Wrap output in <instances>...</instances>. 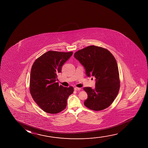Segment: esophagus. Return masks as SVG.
<instances>
[{"mask_svg": "<svg viewBox=\"0 0 148 148\" xmlns=\"http://www.w3.org/2000/svg\"><path fill=\"white\" fill-rule=\"evenodd\" d=\"M80 89H81V88H78V87H76L74 88V90H76V91H79Z\"/></svg>", "mask_w": 148, "mask_h": 148, "instance_id": "esophagus-1", "label": "esophagus"}]
</instances>
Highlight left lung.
<instances>
[{
  "instance_id": "1",
  "label": "left lung",
  "mask_w": 148,
  "mask_h": 148,
  "mask_svg": "<svg viewBox=\"0 0 148 148\" xmlns=\"http://www.w3.org/2000/svg\"><path fill=\"white\" fill-rule=\"evenodd\" d=\"M74 58L85 68L87 76L95 78L94 89L83 88L88 95L84 105L97 111L107 108L119 90V74L115 58L107 49L95 45L77 51Z\"/></svg>"
}]
</instances>
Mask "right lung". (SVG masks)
<instances>
[{"mask_svg":"<svg viewBox=\"0 0 148 148\" xmlns=\"http://www.w3.org/2000/svg\"><path fill=\"white\" fill-rule=\"evenodd\" d=\"M73 52L49 51L37 59L31 70L30 91L36 103L44 111L58 113L65 109L73 87L59 85L57 78L64 64Z\"/></svg>","mask_w":148,"mask_h":148,"instance_id":"add662e5","label":"right lung"}]
</instances>
